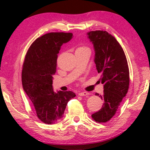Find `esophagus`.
<instances>
[{"instance_id":"1","label":"esophagus","mask_w":150,"mask_h":150,"mask_svg":"<svg viewBox=\"0 0 150 150\" xmlns=\"http://www.w3.org/2000/svg\"><path fill=\"white\" fill-rule=\"evenodd\" d=\"M78 94L80 96H87V95H89V93L88 92H79L78 93Z\"/></svg>"}]
</instances>
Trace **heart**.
<instances>
[{"mask_svg":"<svg viewBox=\"0 0 150 150\" xmlns=\"http://www.w3.org/2000/svg\"><path fill=\"white\" fill-rule=\"evenodd\" d=\"M86 49V48H85V47H80V48H78V49Z\"/></svg>","mask_w":150,"mask_h":150,"instance_id":"heart-1","label":"heart"}]
</instances>
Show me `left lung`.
<instances>
[{
    "label": "left lung",
    "instance_id": "obj_1",
    "mask_svg": "<svg viewBox=\"0 0 150 150\" xmlns=\"http://www.w3.org/2000/svg\"><path fill=\"white\" fill-rule=\"evenodd\" d=\"M87 37L93 44L94 63L104 84L103 95L96 94L104 100V104L92 117L98 123H106L114 116L128 92L130 82L128 61L118 41L106 31H91Z\"/></svg>",
    "mask_w": 150,
    "mask_h": 150
}]
</instances>
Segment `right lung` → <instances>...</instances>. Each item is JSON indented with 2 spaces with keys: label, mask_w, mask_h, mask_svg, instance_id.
Returning <instances> with one entry per match:
<instances>
[{
  "label": "right lung",
  "mask_w": 150,
  "mask_h": 150,
  "mask_svg": "<svg viewBox=\"0 0 150 150\" xmlns=\"http://www.w3.org/2000/svg\"><path fill=\"white\" fill-rule=\"evenodd\" d=\"M72 38V33L46 34L32 43L26 54L22 71V87L33 103L37 117L44 123L59 121L68 102L76 96L71 91L55 92L52 86L58 53L61 46Z\"/></svg>",
  "instance_id": "obj_1"
}]
</instances>
